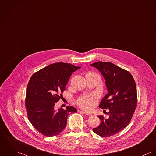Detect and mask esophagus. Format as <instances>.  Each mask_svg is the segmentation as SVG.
Instances as JSON below:
<instances>
[{
	"instance_id": "1",
	"label": "esophagus",
	"mask_w": 156,
	"mask_h": 156,
	"mask_svg": "<svg viewBox=\"0 0 156 156\" xmlns=\"http://www.w3.org/2000/svg\"><path fill=\"white\" fill-rule=\"evenodd\" d=\"M81 112H83V113H84V114H86V115H88V116H91V113H90V112H87V111H81Z\"/></svg>"
}]
</instances>
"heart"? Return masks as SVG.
<instances>
[{
	"label": "heart",
	"instance_id": "b5f03b06",
	"mask_svg": "<svg viewBox=\"0 0 156 156\" xmlns=\"http://www.w3.org/2000/svg\"><path fill=\"white\" fill-rule=\"evenodd\" d=\"M90 74H95L93 72H87L86 75ZM97 98L94 94H85L80 97L76 101V103L81 108L86 110L91 109L94 105Z\"/></svg>",
	"mask_w": 156,
	"mask_h": 156
}]
</instances>
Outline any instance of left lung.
<instances>
[{"label": "left lung", "mask_w": 156, "mask_h": 156, "mask_svg": "<svg viewBox=\"0 0 156 156\" xmlns=\"http://www.w3.org/2000/svg\"><path fill=\"white\" fill-rule=\"evenodd\" d=\"M91 66L102 74L108 91L99 107L109 109V118L99 116L101 124L93 131L102 137H108L120 132L131 121L137 106L136 86L129 71L112 63L97 62Z\"/></svg>", "instance_id": "1"}]
</instances>
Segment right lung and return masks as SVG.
I'll return each mask as SVG.
<instances>
[{"mask_svg":"<svg viewBox=\"0 0 156 156\" xmlns=\"http://www.w3.org/2000/svg\"><path fill=\"white\" fill-rule=\"evenodd\" d=\"M81 67L70 63H55L38 70L31 76L27 87L25 106L28 119L42 135L51 137L65 128L68 116L76 109L54 110L72 72Z\"/></svg>","mask_w":156,"mask_h":156,"instance_id":"right-lung-1","label":"right lung"}]
</instances>
